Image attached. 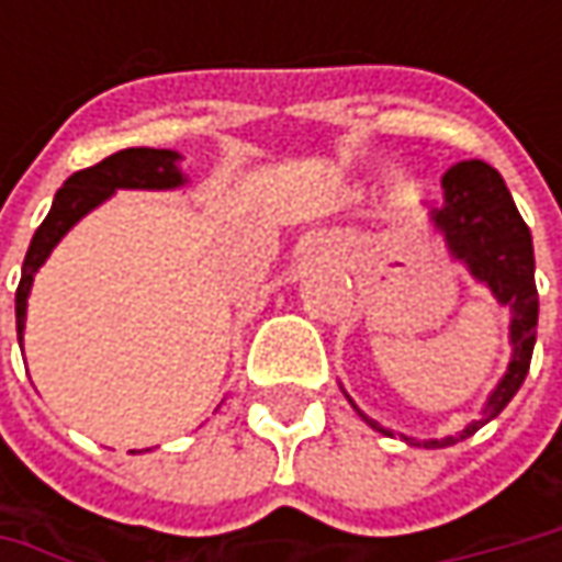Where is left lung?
<instances>
[{
	"label": "left lung",
	"mask_w": 562,
	"mask_h": 562,
	"mask_svg": "<svg viewBox=\"0 0 562 562\" xmlns=\"http://www.w3.org/2000/svg\"><path fill=\"white\" fill-rule=\"evenodd\" d=\"M441 190L443 203L428 209V218H431L435 231L441 234L450 259L460 262L472 274V281L487 288L491 296L497 300V306H504L509 313V362L507 372L491 387L479 416L465 428H460L457 435L425 438V441L400 435L409 447H425V450H438V447L465 441L482 425L504 413V406L516 397V391L522 387V381L529 375L535 335H538V288H535L531 234L516 203H513V196H509L504 178L491 165L472 159V162L447 168V175L441 178ZM344 397L350 400V406L357 409V416L369 428L394 438V431L384 428L372 416H366L347 391H344Z\"/></svg>",
	"instance_id": "left-lung-1"
}]
</instances>
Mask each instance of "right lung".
<instances>
[{
  "mask_svg": "<svg viewBox=\"0 0 562 562\" xmlns=\"http://www.w3.org/2000/svg\"><path fill=\"white\" fill-rule=\"evenodd\" d=\"M181 153L175 149H149V146H134L121 149L115 156L102 159L93 168L75 171L61 190L55 193L53 209L36 227L24 269H21V284L14 293V322H18V344H24V325H27V296H31L33 278L49 259V252L58 247V240L71 227L90 215L93 209L112 200L119 190H178L187 184V175L181 171ZM137 453V450H134Z\"/></svg>",
  "mask_w": 562,
  "mask_h": 562,
  "instance_id": "add662e5",
  "label": "right lung"
}]
</instances>
